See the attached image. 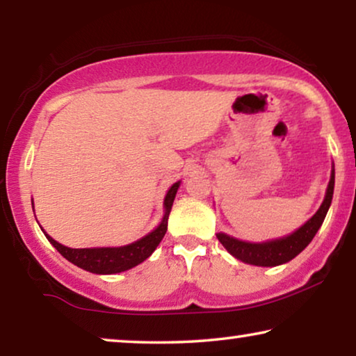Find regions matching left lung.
<instances>
[{"mask_svg": "<svg viewBox=\"0 0 356 356\" xmlns=\"http://www.w3.org/2000/svg\"><path fill=\"white\" fill-rule=\"evenodd\" d=\"M334 183H335V172L332 168L330 173V181L325 191V197L318 212L309 218L305 225H301L298 230L291 233L289 236L279 238V240H270L264 243H248L236 240V238L228 236L225 233H217L218 241L222 243L223 248L230 252L232 256H235L236 259H240L246 264L252 266H262V267H274L285 264L293 259L295 256H298L306 246L309 245L316 233L323 225L325 213H327L330 202H332V194H334Z\"/></svg>", "mask_w": 356, "mask_h": 356, "instance_id": "left-lung-1", "label": "left lung"}]
</instances>
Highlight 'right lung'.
I'll use <instances>...</instances> for the list:
<instances>
[{"mask_svg": "<svg viewBox=\"0 0 356 356\" xmlns=\"http://www.w3.org/2000/svg\"><path fill=\"white\" fill-rule=\"evenodd\" d=\"M179 183L181 181L172 184L167 196H165V213L160 225L155 228V230L150 232L149 235H145L138 241L131 243V245L120 248H82V250L77 248V250H74V248L60 245V243L53 240L51 236H48L45 232L43 233H45L48 241L56 248L58 252H60L63 257H66L67 261L72 262V264L77 267H81V269L89 270L92 274H118V272H124L147 259V257L155 251V248L159 246V243L162 241L165 233H167L168 216L170 211H172Z\"/></svg>", "mask_w": 356, "mask_h": 356, "instance_id": "1", "label": "right lung"}]
</instances>
